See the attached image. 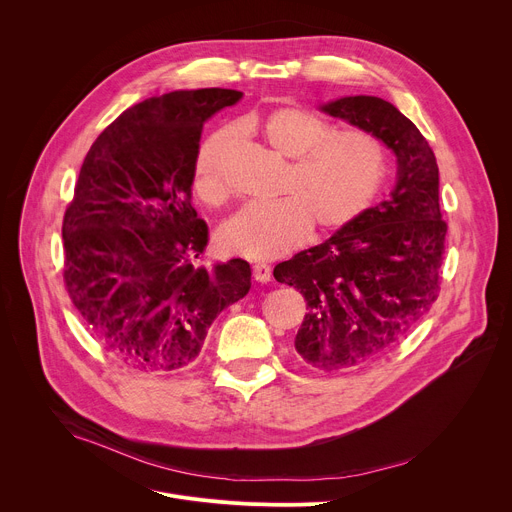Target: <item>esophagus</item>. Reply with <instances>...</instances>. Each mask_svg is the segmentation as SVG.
Returning a JSON list of instances; mask_svg holds the SVG:
<instances>
[{
    "label": "esophagus",
    "mask_w": 512,
    "mask_h": 512,
    "mask_svg": "<svg viewBox=\"0 0 512 512\" xmlns=\"http://www.w3.org/2000/svg\"><path fill=\"white\" fill-rule=\"evenodd\" d=\"M253 277H255V282L267 284V282L271 280V267L265 265V263H257V265L253 267Z\"/></svg>",
    "instance_id": "esophagus-1"
}]
</instances>
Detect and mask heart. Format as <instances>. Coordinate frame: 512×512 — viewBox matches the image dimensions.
<instances>
[{"mask_svg":"<svg viewBox=\"0 0 512 512\" xmlns=\"http://www.w3.org/2000/svg\"><path fill=\"white\" fill-rule=\"evenodd\" d=\"M275 153L290 161L277 202H255L232 216L218 232L220 247L255 261L277 259L302 247L312 224L331 235L359 218L374 200L386 155L374 134L335 128L322 116L282 106L255 124ZM235 128H222L202 143L194 165V190L210 206L230 196L226 151L237 141Z\"/></svg>","mask_w":512,"mask_h":512,"instance_id":"obj_1","label":"heart"}]
</instances>
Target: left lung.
Instances as JSON below:
<instances>
[{
	"mask_svg": "<svg viewBox=\"0 0 512 512\" xmlns=\"http://www.w3.org/2000/svg\"><path fill=\"white\" fill-rule=\"evenodd\" d=\"M322 110L380 138L398 165L388 200L273 269L277 282L306 300L298 355L314 369L343 371L390 351L431 310L441 290L447 222L435 153L398 108L353 96Z\"/></svg>",
	"mask_w": 512,
	"mask_h": 512,
	"instance_id": "8db88e82",
	"label": "left lung"
}]
</instances>
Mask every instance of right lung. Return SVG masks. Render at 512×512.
Listing matches in <instances>:
<instances>
[{"mask_svg": "<svg viewBox=\"0 0 512 512\" xmlns=\"http://www.w3.org/2000/svg\"><path fill=\"white\" fill-rule=\"evenodd\" d=\"M237 89L171 91L124 110L87 151L63 216L67 294L87 331L151 376L190 369L214 318L251 288L245 259L198 263L192 206L204 122Z\"/></svg>", "mask_w": 512, "mask_h": 512, "instance_id": "add662e5", "label": "right lung"}]
</instances>
